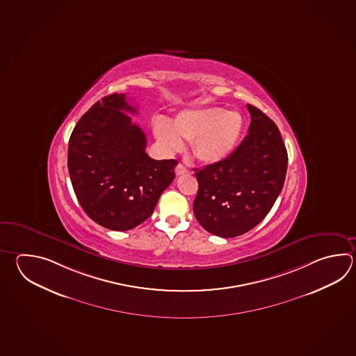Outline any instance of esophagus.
I'll list each match as a JSON object with an SVG mask.
<instances>
[{
  "instance_id": "esophagus-1",
  "label": "esophagus",
  "mask_w": 356,
  "mask_h": 356,
  "mask_svg": "<svg viewBox=\"0 0 356 356\" xmlns=\"http://www.w3.org/2000/svg\"><path fill=\"white\" fill-rule=\"evenodd\" d=\"M175 174L177 175V176L188 174V168L184 166V165H181V163H179L177 166L175 167Z\"/></svg>"
}]
</instances>
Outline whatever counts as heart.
<instances>
[{
    "label": "heart",
    "mask_w": 356,
    "mask_h": 356,
    "mask_svg": "<svg viewBox=\"0 0 356 356\" xmlns=\"http://www.w3.org/2000/svg\"><path fill=\"white\" fill-rule=\"evenodd\" d=\"M245 122L238 111L218 106L182 110L170 123L163 118L153 122V134L166 152L184 148L193 140L191 151L204 163L225 160L240 143Z\"/></svg>",
    "instance_id": "heart-1"
}]
</instances>
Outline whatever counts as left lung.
Listing matches in <instances>:
<instances>
[{
  "label": "left lung",
  "mask_w": 356,
  "mask_h": 356,
  "mask_svg": "<svg viewBox=\"0 0 356 356\" xmlns=\"http://www.w3.org/2000/svg\"><path fill=\"white\" fill-rule=\"evenodd\" d=\"M248 134L225 160L195 168L194 214L205 231L225 238L251 231L268 216L283 189L288 153L276 124L247 105Z\"/></svg>",
  "instance_id": "1"
}]
</instances>
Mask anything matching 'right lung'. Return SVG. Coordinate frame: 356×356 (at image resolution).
I'll list each match as a JSON object with an SVG mask.
<instances>
[{
	"instance_id": "add662e5",
	"label": "right lung",
	"mask_w": 356,
	"mask_h": 356,
	"mask_svg": "<svg viewBox=\"0 0 356 356\" xmlns=\"http://www.w3.org/2000/svg\"><path fill=\"white\" fill-rule=\"evenodd\" d=\"M123 111L137 113L125 95L102 97L82 115L68 143L74 194L88 217L111 231H128L151 217L177 165L151 159L145 133Z\"/></svg>"
}]
</instances>
